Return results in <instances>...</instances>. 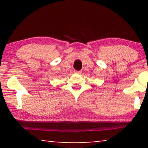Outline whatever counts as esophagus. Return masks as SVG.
Segmentation results:
<instances>
[{"label":"esophagus","mask_w":148,"mask_h":148,"mask_svg":"<svg viewBox=\"0 0 148 148\" xmlns=\"http://www.w3.org/2000/svg\"><path fill=\"white\" fill-rule=\"evenodd\" d=\"M74 73L75 74H81L82 73V71H74Z\"/></svg>","instance_id":"obj_1"}]
</instances>
